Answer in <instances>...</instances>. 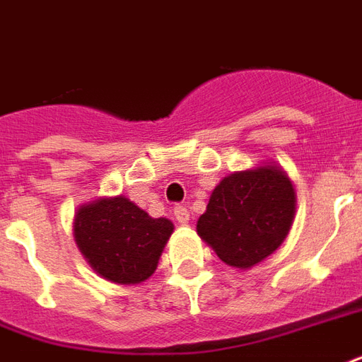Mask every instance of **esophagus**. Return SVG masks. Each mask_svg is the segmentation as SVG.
Here are the masks:
<instances>
[{"label": "esophagus", "mask_w": 362, "mask_h": 362, "mask_svg": "<svg viewBox=\"0 0 362 362\" xmlns=\"http://www.w3.org/2000/svg\"><path fill=\"white\" fill-rule=\"evenodd\" d=\"M175 218L180 222V224H187L189 222V211H187L186 206H175Z\"/></svg>", "instance_id": "esophagus-1"}]
</instances>
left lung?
Returning a JSON list of instances; mask_svg holds the SVG:
<instances>
[{
    "label": "left lung",
    "instance_id": "obj_1",
    "mask_svg": "<svg viewBox=\"0 0 362 362\" xmlns=\"http://www.w3.org/2000/svg\"><path fill=\"white\" fill-rule=\"evenodd\" d=\"M296 193L281 167L262 165L220 180L197 233L228 266L248 269L273 255L291 231Z\"/></svg>",
    "mask_w": 362,
    "mask_h": 362
}]
</instances>
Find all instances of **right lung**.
Segmentation results:
<instances>
[{
    "label": "right lung",
    "mask_w": 362,
    "mask_h": 362,
    "mask_svg": "<svg viewBox=\"0 0 362 362\" xmlns=\"http://www.w3.org/2000/svg\"><path fill=\"white\" fill-rule=\"evenodd\" d=\"M175 226L151 218L123 195L81 205L74 237L81 255L100 277L117 285H138L157 269Z\"/></svg>",
    "instance_id": "obj_1"
}]
</instances>
